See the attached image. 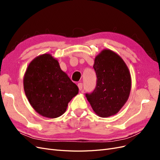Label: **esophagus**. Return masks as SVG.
I'll return each mask as SVG.
<instances>
[{
	"label": "esophagus",
	"mask_w": 160,
	"mask_h": 160,
	"mask_svg": "<svg viewBox=\"0 0 160 160\" xmlns=\"http://www.w3.org/2000/svg\"><path fill=\"white\" fill-rule=\"evenodd\" d=\"M77 86H78V88H79V89L80 91H81L82 89H83V83H79L78 85H77Z\"/></svg>",
	"instance_id": "1"
}]
</instances>
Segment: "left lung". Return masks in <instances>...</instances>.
I'll return each mask as SVG.
<instances>
[{
    "label": "left lung",
    "instance_id": "1",
    "mask_svg": "<svg viewBox=\"0 0 160 160\" xmlns=\"http://www.w3.org/2000/svg\"><path fill=\"white\" fill-rule=\"evenodd\" d=\"M95 89L85 96L95 113L101 118L117 113L126 102L131 91V76L123 60L113 51L105 49L95 57Z\"/></svg>",
    "mask_w": 160,
    "mask_h": 160
}]
</instances>
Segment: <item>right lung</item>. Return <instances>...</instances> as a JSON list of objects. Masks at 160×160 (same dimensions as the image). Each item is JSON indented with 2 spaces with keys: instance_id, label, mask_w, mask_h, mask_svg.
<instances>
[{
  "instance_id": "obj_1",
  "label": "right lung",
  "mask_w": 160,
  "mask_h": 160,
  "mask_svg": "<svg viewBox=\"0 0 160 160\" xmlns=\"http://www.w3.org/2000/svg\"><path fill=\"white\" fill-rule=\"evenodd\" d=\"M25 95L33 109L43 117L56 118L63 114L78 87L62 71L49 54L33 59L23 79Z\"/></svg>"
}]
</instances>
